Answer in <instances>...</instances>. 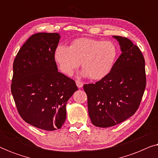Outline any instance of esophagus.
Wrapping results in <instances>:
<instances>
[{
  "label": "esophagus",
  "mask_w": 158,
  "mask_h": 158,
  "mask_svg": "<svg viewBox=\"0 0 158 158\" xmlns=\"http://www.w3.org/2000/svg\"><path fill=\"white\" fill-rule=\"evenodd\" d=\"M75 83H76V85L77 86V88H82L83 86V83H82V82H81V81H75Z\"/></svg>",
  "instance_id": "1"
}]
</instances>
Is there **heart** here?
I'll return each mask as SVG.
<instances>
[{
	"label": "heart",
	"mask_w": 158,
	"mask_h": 158,
	"mask_svg": "<svg viewBox=\"0 0 158 158\" xmlns=\"http://www.w3.org/2000/svg\"><path fill=\"white\" fill-rule=\"evenodd\" d=\"M118 54L117 45L112 41L79 38L73 40L70 47L58 45L55 50V60L64 75H73L81 62L82 76L101 80L111 72Z\"/></svg>",
	"instance_id": "b5f03b06"
}]
</instances>
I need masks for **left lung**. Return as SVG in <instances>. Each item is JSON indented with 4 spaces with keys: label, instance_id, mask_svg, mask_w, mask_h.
Segmentation results:
<instances>
[{
    "label": "left lung",
    "instance_id": "1",
    "mask_svg": "<svg viewBox=\"0 0 158 158\" xmlns=\"http://www.w3.org/2000/svg\"><path fill=\"white\" fill-rule=\"evenodd\" d=\"M122 54L111 72L96 83L85 84L88 109L92 124L98 127L115 126L137 111L146 87L143 55L129 39L113 36Z\"/></svg>",
    "mask_w": 158,
    "mask_h": 158
}]
</instances>
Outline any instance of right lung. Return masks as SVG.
<instances>
[{
	"instance_id": "obj_1",
	"label": "right lung",
	"mask_w": 158,
	"mask_h": 158,
	"mask_svg": "<svg viewBox=\"0 0 158 158\" xmlns=\"http://www.w3.org/2000/svg\"><path fill=\"white\" fill-rule=\"evenodd\" d=\"M58 33H37L28 39L14 62L11 93L17 110L28 124L46 131L60 129L66 105L77 90L73 80L58 72L55 50Z\"/></svg>"
}]
</instances>
